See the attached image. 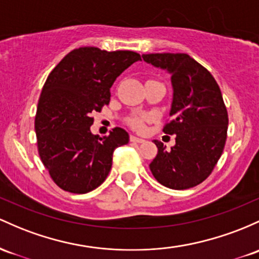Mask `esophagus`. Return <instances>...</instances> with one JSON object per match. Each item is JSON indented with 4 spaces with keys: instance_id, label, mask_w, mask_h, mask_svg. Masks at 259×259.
<instances>
[{
    "instance_id": "obj_1",
    "label": "esophagus",
    "mask_w": 259,
    "mask_h": 259,
    "mask_svg": "<svg viewBox=\"0 0 259 259\" xmlns=\"http://www.w3.org/2000/svg\"><path fill=\"white\" fill-rule=\"evenodd\" d=\"M130 141H133V143H138V144H141V143H144V139H141V138H136V136H134V135H132L130 136Z\"/></svg>"
}]
</instances>
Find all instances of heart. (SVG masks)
I'll return each instance as SVG.
<instances>
[{
  "instance_id": "b5f03b06",
  "label": "heart",
  "mask_w": 259,
  "mask_h": 259,
  "mask_svg": "<svg viewBox=\"0 0 259 259\" xmlns=\"http://www.w3.org/2000/svg\"><path fill=\"white\" fill-rule=\"evenodd\" d=\"M145 120H146V115H133L127 119V124L135 130H143L145 127Z\"/></svg>"
}]
</instances>
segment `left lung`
Returning <instances> with one entry per match:
<instances>
[{
    "mask_svg": "<svg viewBox=\"0 0 259 259\" xmlns=\"http://www.w3.org/2000/svg\"><path fill=\"white\" fill-rule=\"evenodd\" d=\"M143 59L168 71L173 87L171 119L163 133L176 135V145L167 151L155 140L158 152L150 169L167 188H192L209 177L226 143L229 116L220 87L188 54H145Z\"/></svg>",
    "mask_w": 259,
    "mask_h": 259,
    "instance_id": "8db88e82",
    "label": "left lung"
}]
</instances>
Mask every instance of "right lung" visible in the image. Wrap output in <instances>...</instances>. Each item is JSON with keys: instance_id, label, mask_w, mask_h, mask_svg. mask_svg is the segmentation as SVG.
Segmentation results:
<instances>
[{"instance_id": "obj_1", "label": "right lung", "mask_w": 259, "mask_h": 259, "mask_svg": "<svg viewBox=\"0 0 259 259\" xmlns=\"http://www.w3.org/2000/svg\"><path fill=\"white\" fill-rule=\"evenodd\" d=\"M139 60L135 51L83 47L70 51L49 73L34 126L40 160L61 189L84 194L97 188L112 168L114 150L129 143L121 127L103 138L92 135L91 114L109 103L116 77Z\"/></svg>"}]
</instances>
